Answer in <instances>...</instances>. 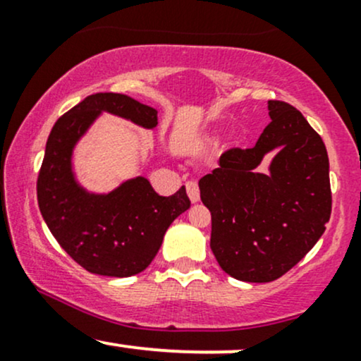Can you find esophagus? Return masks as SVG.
Segmentation results:
<instances>
[{"label":"esophagus","mask_w":361,"mask_h":361,"mask_svg":"<svg viewBox=\"0 0 361 361\" xmlns=\"http://www.w3.org/2000/svg\"><path fill=\"white\" fill-rule=\"evenodd\" d=\"M186 193H188V197H190V200L193 202H198L200 200V190H198V183L197 181H186Z\"/></svg>","instance_id":"1"}]
</instances>
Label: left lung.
Wrapping results in <instances>:
<instances>
[{"mask_svg": "<svg viewBox=\"0 0 361 361\" xmlns=\"http://www.w3.org/2000/svg\"><path fill=\"white\" fill-rule=\"evenodd\" d=\"M271 122L252 147H231L200 178L212 215L210 247L234 279L264 283L292 270L326 231L331 217L329 159L321 135L290 103L268 102ZM279 149L271 175L255 167Z\"/></svg>", "mask_w": 361, "mask_h": 361, "instance_id": "8db88e82", "label": "left lung"}]
</instances>
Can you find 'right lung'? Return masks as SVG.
Wrapping results in <instances>:
<instances>
[{
    "label": "right lung",
    "instance_id": "right-lung-1",
    "mask_svg": "<svg viewBox=\"0 0 361 361\" xmlns=\"http://www.w3.org/2000/svg\"><path fill=\"white\" fill-rule=\"evenodd\" d=\"M102 110L139 126H157V111L120 93H94L66 111L49 134L37 178V200L49 231L86 271L105 276L137 275L151 264L164 233L190 209L185 186L161 197L146 178L109 195L82 192L71 173L74 142Z\"/></svg>",
    "mask_w": 361,
    "mask_h": 361
}]
</instances>
